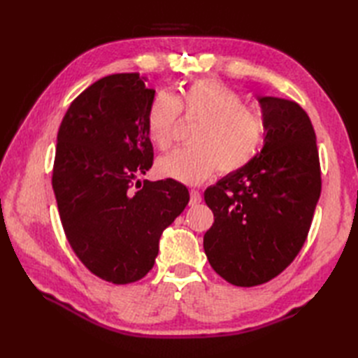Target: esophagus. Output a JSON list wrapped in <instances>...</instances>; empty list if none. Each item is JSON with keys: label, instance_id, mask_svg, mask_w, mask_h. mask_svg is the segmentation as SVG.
Here are the masks:
<instances>
[{"label": "esophagus", "instance_id": "1", "mask_svg": "<svg viewBox=\"0 0 358 358\" xmlns=\"http://www.w3.org/2000/svg\"><path fill=\"white\" fill-rule=\"evenodd\" d=\"M201 201V194L199 191H195V189H191V200H189V204L191 206H195V204H199Z\"/></svg>", "mask_w": 358, "mask_h": 358}]
</instances>
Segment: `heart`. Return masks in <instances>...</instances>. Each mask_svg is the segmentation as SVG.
I'll list each match as a JSON object with an SVG mask.
<instances>
[{
	"label": "heart",
	"instance_id": "1",
	"mask_svg": "<svg viewBox=\"0 0 358 358\" xmlns=\"http://www.w3.org/2000/svg\"><path fill=\"white\" fill-rule=\"evenodd\" d=\"M200 120L191 148L175 149L158 159L157 172L185 185H200L217 172L245 169L258 155L264 140V121L252 106L222 81L201 78L180 87L178 94L159 92L146 112L149 140L159 150L172 146L178 115Z\"/></svg>",
	"mask_w": 358,
	"mask_h": 358
}]
</instances>
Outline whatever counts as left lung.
Here are the masks:
<instances>
[{"label": "left lung", "mask_w": 358, "mask_h": 358, "mask_svg": "<svg viewBox=\"0 0 358 358\" xmlns=\"http://www.w3.org/2000/svg\"><path fill=\"white\" fill-rule=\"evenodd\" d=\"M264 146L245 169L204 191L214 224L204 234L208 260L231 285L250 287L275 278L308 237L322 192L315 132L291 100L258 98Z\"/></svg>", "instance_id": "left-lung-1"}]
</instances>
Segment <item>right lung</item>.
Here are the masks:
<instances>
[{
    "label": "right lung",
    "instance_id": "right-lung-1",
    "mask_svg": "<svg viewBox=\"0 0 358 358\" xmlns=\"http://www.w3.org/2000/svg\"><path fill=\"white\" fill-rule=\"evenodd\" d=\"M146 81L140 73L95 81L71 103L57 135L52 187L66 238L90 272L113 285L146 275L163 231L189 203L175 180L135 183L154 163L146 112L155 90Z\"/></svg>",
    "mask_w": 358,
    "mask_h": 358
}]
</instances>
